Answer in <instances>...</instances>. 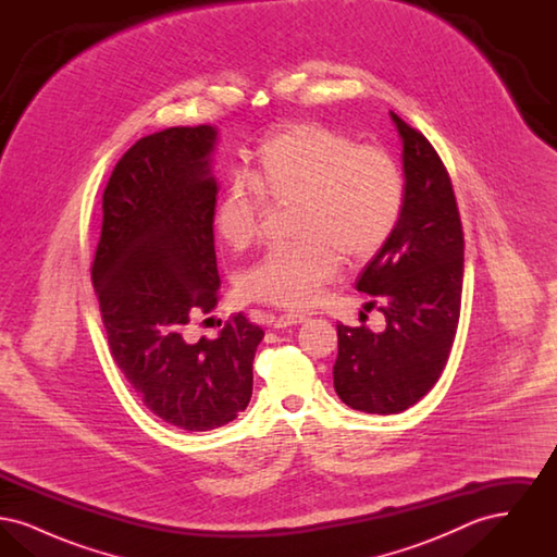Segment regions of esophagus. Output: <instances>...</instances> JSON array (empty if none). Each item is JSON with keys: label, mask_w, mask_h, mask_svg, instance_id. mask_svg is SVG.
<instances>
[{"label": "esophagus", "mask_w": 557, "mask_h": 557, "mask_svg": "<svg viewBox=\"0 0 557 557\" xmlns=\"http://www.w3.org/2000/svg\"><path fill=\"white\" fill-rule=\"evenodd\" d=\"M305 315H300V313H282V315H277L275 321H273V325L275 327H288V325H298V323H302L305 321Z\"/></svg>", "instance_id": "esophagus-1"}]
</instances>
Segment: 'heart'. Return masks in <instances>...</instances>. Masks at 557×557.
I'll list each match as a JSON object with an SVG mask.
<instances>
[{"label":"heart","mask_w":557,"mask_h":557,"mask_svg":"<svg viewBox=\"0 0 557 557\" xmlns=\"http://www.w3.org/2000/svg\"><path fill=\"white\" fill-rule=\"evenodd\" d=\"M246 182L234 180L214 205V227L232 248L261 236L265 202L292 207L296 242L269 250L242 275L248 298L302 309L346 261L373 257L395 234L407 202L400 160L380 146L321 123H296L261 146Z\"/></svg>","instance_id":"1"}]
</instances>
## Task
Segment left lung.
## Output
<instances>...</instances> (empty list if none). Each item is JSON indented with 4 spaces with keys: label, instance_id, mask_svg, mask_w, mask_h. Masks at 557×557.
<instances>
[{
    "label": "left lung",
    "instance_id": "8db88e82",
    "mask_svg": "<svg viewBox=\"0 0 557 557\" xmlns=\"http://www.w3.org/2000/svg\"><path fill=\"white\" fill-rule=\"evenodd\" d=\"M403 139L407 202L395 234L361 273L386 327L338 323L334 388L350 409L391 416L416 405L438 382L455 338L463 230L449 171L424 137L395 112Z\"/></svg>",
    "mask_w": 557,
    "mask_h": 557
}]
</instances>
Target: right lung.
Instances as JSON below:
<instances>
[{"label": "right lung", "instance_id": "obj_1", "mask_svg": "<svg viewBox=\"0 0 557 557\" xmlns=\"http://www.w3.org/2000/svg\"><path fill=\"white\" fill-rule=\"evenodd\" d=\"M209 125L135 141L102 196L91 280L110 352L141 403L166 424L205 432L236 420L252 395L265 332L244 313L216 338L187 341L191 313L219 298Z\"/></svg>", "mask_w": 557, "mask_h": 557}]
</instances>
